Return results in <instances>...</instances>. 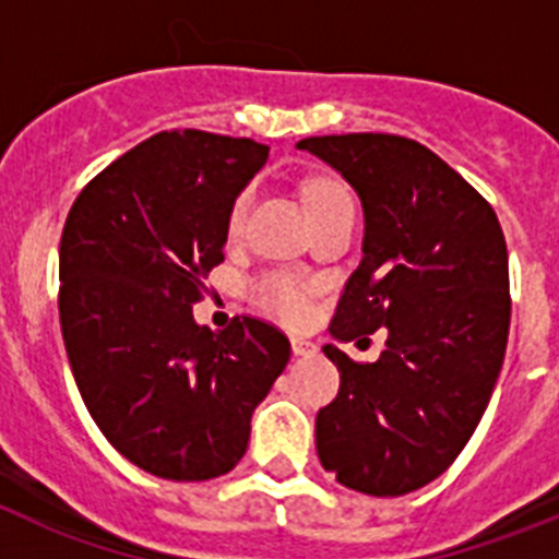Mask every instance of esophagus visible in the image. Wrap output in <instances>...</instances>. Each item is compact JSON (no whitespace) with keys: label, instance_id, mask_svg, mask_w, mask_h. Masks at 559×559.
<instances>
[{"label":"esophagus","instance_id":"34e87169","mask_svg":"<svg viewBox=\"0 0 559 559\" xmlns=\"http://www.w3.org/2000/svg\"><path fill=\"white\" fill-rule=\"evenodd\" d=\"M290 349H294L296 358H310V355H316L313 341L299 338V335H294V338H290Z\"/></svg>","mask_w":559,"mask_h":559}]
</instances>
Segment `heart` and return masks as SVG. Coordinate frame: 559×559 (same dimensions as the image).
I'll use <instances>...</instances> for the list:
<instances>
[{
	"mask_svg": "<svg viewBox=\"0 0 559 559\" xmlns=\"http://www.w3.org/2000/svg\"><path fill=\"white\" fill-rule=\"evenodd\" d=\"M338 195H347L341 185H335V181H316V185L308 190L310 210L328 204V201L338 199ZM249 210H251V192L246 190L243 195H237V201L229 210L226 229H229L231 235H237V231L243 229ZM251 296H254V302L260 305V308H265L269 313H274L276 319H283V322L296 324V322H302L305 316L310 313L308 288H305V285L290 274L257 276L254 283H251Z\"/></svg>",
	"mask_w": 559,
	"mask_h": 559,
	"instance_id": "1",
	"label": "heart"
}]
</instances>
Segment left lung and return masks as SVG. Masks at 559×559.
Returning <instances> with one entry per match:
<instances>
[{
  "mask_svg": "<svg viewBox=\"0 0 559 559\" xmlns=\"http://www.w3.org/2000/svg\"><path fill=\"white\" fill-rule=\"evenodd\" d=\"M296 147L364 210V260L330 335L389 333L374 364L324 344L341 389L316 417V453L349 490L406 496L451 467L492 397L510 335L507 240L492 206L419 142L341 133Z\"/></svg>",
  "mask_w": 559,
  "mask_h": 559,
  "instance_id": "8db88e82",
  "label": "left lung"
}]
</instances>
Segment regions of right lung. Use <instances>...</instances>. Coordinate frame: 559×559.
I'll return each instance as SVG.
<instances>
[{
  "label": "right lung",
  "mask_w": 559,
  "mask_h": 559,
  "mask_svg": "<svg viewBox=\"0 0 559 559\" xmlns=\"http://www.w3.org/2000/svg\"><path fill=\"white\" fill-rule=\"evenodd\" d=\"M269 147L165 131L106 167L69 210L58 249L61 333L88 414L128 462L170 481L229 473L251 414L290 358L283 333L195 322L224 263L226 221Z\"/></svg>",
  "instance_id": "1"
}]
</instances>
